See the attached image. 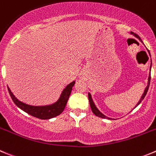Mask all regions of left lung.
Wrapping results in <instances>:
<instances>
[{"label":"left lung","mask_w":156,"mask_h":156,"mask_svg":"<svg viewBox=\"0 0 156 156\" xmlns=\"http://www.w3.org/2000/svg\"><path fill=\"white\" fill-rule=\"evenodd\" d=\"M130 34H133V35L135 36V37H137V38L139 39V40L141 42H142V39L140 38V37H139V36L138 35V34H135V33H133V32H131ZM151 68H152V60H151L150 73H149V75H148V84H147L146 88H145V91H144V93H143V94H142V97H141L140 100H139V102H138V104L136 105H135V107H137V106L139 105L140 104L141 102H142V100L144 99V98H145V96L146 95L147 91H148V88H149V84H150V80H151ZM88 100H89V103H90V106H91V111H92V112L94 113V114L96 116H98V117H99V118H102V119H111V118H108V117H107V116H105V115L104 114H102V113H101V112H100L98 108H97V107H96L95 105H94V101H93L92 98H91V94H90V93H88Z\"/></svg>","instance_id":"8db88e82"}]
</instances>
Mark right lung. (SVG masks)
Returning <instances> with one entry per match:
<instances>
[{"label":"right lung","mask_w":156,"mask_h":156,"mask_svg":"<svg viewBox=\"0 0 156 156\" xmlns=\"http://www.w3.org/2000/svg\"><path fill=\"white\" fill-rule=\"evenodd\" d=\"M75 81L68 84L65 87V88H64V90L62 91V94L60 95V98H58V100L56 102L53 103L51 105H48L42 106L30 105L25 104V103L22 102V101H19L15 96L14 95V94L11 92L9 87H8V89L14 104L17 107L20 108L21 110H23V111L25 112L27 114L30 115L37 118V119H50L59 115L64 111L67 102H68V98H69L70 94H71L72 87L75 85Z\"/></svg>","instance_id":"add662e5"}]
</instances>
